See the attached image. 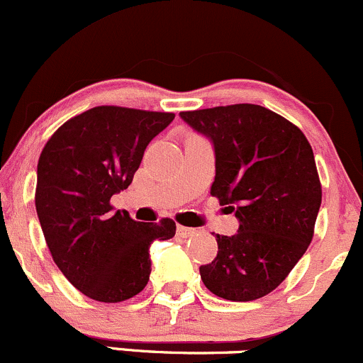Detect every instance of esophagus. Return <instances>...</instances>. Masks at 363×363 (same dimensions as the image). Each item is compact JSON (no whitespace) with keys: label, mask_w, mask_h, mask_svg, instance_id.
<instances>
[{"label":"esophagus","mask_w":363,"mask_h":363,"mask_svg":"<svg viewBox=\"0 0 363 363\" xmlns=\"http://www.w3.org/2000/svg\"><path fill=\"white\" fill-rule=\"evenodd\" d=\"M177 233H178V237H183V239H186V237H192L194 233H196V228H190V227H183V225H178Z\"/></svg>","instance_id":"1"}]
</instances>
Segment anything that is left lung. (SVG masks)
Segmentation results:
<instances>
[{"mask_svg": "<svg viewBox=\"0 0 363 363\" xmlns=\"http://www.w3.org/2000/svg\"><path fill=\"white\" fill-rule=\"evenodd\" d=\"M214 149L211 196L239 230L216 235L218 255L199 268L218 298L252 301L280 286L313 237L322 186L299 128L252 104L180 112Z\"/></svg>", "mask_w": 363, "mask_h": 363, "instance_id": "obj_1", "label": "left lung"}]
</instances>
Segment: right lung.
Returning <instances> with one entry per match:
<instances>
[{"label": "right lung", "instance_id": "right-lung-1", "mask_svg": "<svg viewBox=\"0 0 363 363\" xmlns=\"http://www.w3.org/2000/svg\"><path fill=\"white\" fill-rule=\"evenodd\" d=\"M173 119L171 112L93 107L62 124L41 152L36 211L46 244L65 279L95 301L119 303L143 291L150 244L177 232L169 218L143 223L111 206Z\"/></svg>", "mask_w": 363, "mask_h": 363}]
</instances>
